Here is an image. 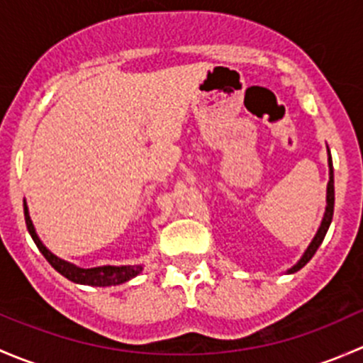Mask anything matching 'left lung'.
Segmentation results:
<instances>
[{
  "label": "left lung",
  "mask_w": 363,
  "mask_h": 363,
  "mask_svg": "<svg viewBox=\"0 0 363 363\" xmlns=\"http://www.w3.org/2000/svg\"><path fill=\"white\" fill-rule=\"evenodd\" d=\"M328 167H330V181H328V186H327V211H325L323 221H321L320 230H318L316 237L313 239L311 246L307 247L306 252H303V256L300 258V262L296 263L295 267H291L290 272H296V270H300L307 262H309L311 258H313L314 252H316L318 247H320V244L323 242L325 235H327V232H328V226H330V223H332V218H334V168H332L330 151H328Z\"/></svg>",
  "instance_id": "8db88e82"
}]
</instances>
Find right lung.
Listing matches in <instances>:
<instances>
[{
	"label": "right lung",
	"mask_w": 363,
	"mask_h": 363,
	"mask_svg": "<svg viewBox=\"0 0 363 363\" xmlns=\"http://www.w3.org/2000/svg\"><path fill=\"white\" fill-rule=\"evenodd\" d=\"M24 219H26V226H28V232L29 235L33 237L35 240L36 247H38L40 252L45 256L47 262L61 274L65 276L67 279L73 281V283H79V284H89V286H112V284H121V283H126V281L133 279L135 276H138L142 270L140 265H135V267H96V269H80V267L72 265V263L65 262V259L57 258L54 256L52 252L47 250L45 246L42 244V240L38 239L35 232V226H33L31 218H29V212H28V205L24 202Z\"/></svg>",
	"instance_id": "add662e5"
}]
</instances>
